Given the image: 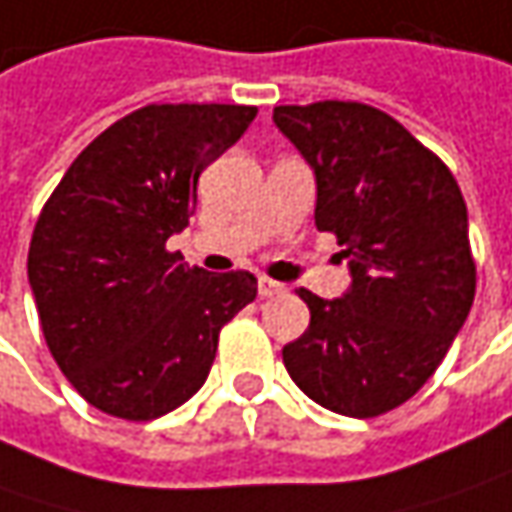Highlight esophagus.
<instances>
[{"label":"esophagus","instance_id":"obj_1","mask_svg":"<svg viewBox=\"0 0 512 512\" xmlns=\"http://www.w3.org/2000/svg\"><path fill=\"white\" fill-rule=\"evenodd\" d=\"M279 293H285V285H279V282H273V279H267V276L259 279V296H262V299L279 296Z\"/></svg>","mask_w":512,"mask_h":512}]
</instances>
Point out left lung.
<instances>
[{
  "instance_id": "8db88e82",
  "label": "left lung",
  "mask_w": 512,
  "mask_h": 512,
  "mask_svg": "<svg viewBox=\"0 0 512 512\" xmlns=\"http://www.w3.org/2000/svg\"><path fill=\"white\" fill-rule=\"evenodd\" d=\"M273 122L316 173V227L344 247L342 299L299 287L310 325L285 344L290 379L316 404L373 419L419 393L476 296L467 205L453 173L384 110L279 105Z\"/></svg>"
}]
</instances>
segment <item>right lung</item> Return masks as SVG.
Masks as SVG:
<instances>
[{"label": "right lung", "mask_w": 512, "mask_h": 512, "mask_svg": "<svg viewBox=\"0 0 512 512\" xmlns=\"http://www.w3.org/2000/svg\"><path fill=\"white\" fill-rule=\"evenodd\" d=\"M250 105H148L82 150L42 207L28 279L53 359L96 410L150 422L205 384L219 330L256 299L247 270L187 267L165 242Z\"/></svg>", "instance_id": "1"}]
</instances>
